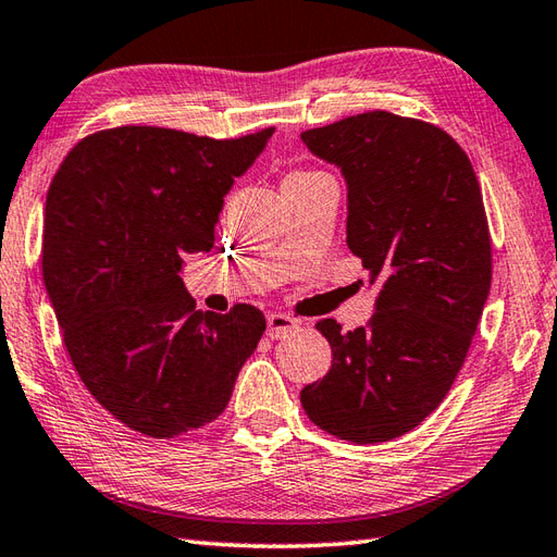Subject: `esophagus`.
<instances>
[{
    "instance_id": "esophagus-1",
    "label": "esophagus",
    "mask_w": 557,
    "mask_h": 557,
    "mask_svg": "<svg viewBox=\"0 0 557 557\" xmlns=\"http://www.w3.org/2000/svg\"><path fill=\"white\" fill-rule=\"evenodd\" d=\"M299 327L297 318H292L287 313H270L268 315V337L270 339H280V337H287L292 330Z\"/></svg>"
}]
</instances>
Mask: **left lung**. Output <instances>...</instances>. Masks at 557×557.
Returning <instances> with one entry per match:
<instances>
[{
	"mask_svg": "<svg viewBox=\"0 0 557 557\" xmlns=\"http://www.w3.org/2000/svg\"><path fill=\"white\" fill-rule=\"evenodd\" d=\"M301 140L347 182V246L383 282L366 327L318 323L333 369L301 389L309 419L342 441L385 443L453 387L491 292V234L474 168L429 122L385 110Z\"/></svg>",
	"mask_w": 557,
	"mask_h": 557,
	"instance_id": "8db88e82",
	"label": "left lung"
}]
</instances>
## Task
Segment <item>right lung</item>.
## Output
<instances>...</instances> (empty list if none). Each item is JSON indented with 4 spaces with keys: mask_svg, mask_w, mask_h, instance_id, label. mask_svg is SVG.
I'll list each match as a JSON object with an SVG mask.
<instances>
[{
    "mask_svg": "<svg viewBox=\"0 0 557 557\" xmlns=\"http://www.w3.org/2000/svg\"><path fill=\"white\" fill-rule=\"evenodd\" d=\"M275 128L218 140L116 126L71 148L47 191L42 275L83 385L150 437L215 421L263 337L256 306L198 311L186 253L210 251L236 176Z\"/></svg>",
    "mask_w": 557,
    "mask_h": 557,
    "instance_id": "obj_1",
    "label": "right lung"
}]
</instances>
